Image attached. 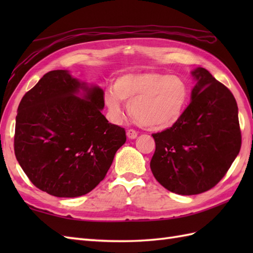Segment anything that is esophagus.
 I'll use <instances>...</instances> for the list:
<instances>
[{
	"label": "esophagus",
	"mask_w": 253,
	"mask_h": 253,
	"mask_svg": "<svg viewBox=\"0 0 253 253\" xmlns=\"http://www.w3.org/2000/svg\"><path fill=\"white\" fill-rule=\"evenodd\" d=\"M126 135L129 139H136L138 137V132L133 129H128L126 131Z\"/></svg>",
	"instance_id": "34e87169"
}]
</instances>
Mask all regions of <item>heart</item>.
<instances>
[{"label": "heart", "mask_w": 253, "mask_h": 253, "mask_svg": "<svg viewBox=\"0 0 253 253\" xmlns=\"http://www.w3.org/2000/svg\"><path fill=\"white\" fill-rule=\"evenodd\" d=\"M188 98L189 89L181 77L154 72L122 75L114 80L113 90L104 92L112 120H121V101H124L129 103L128 112L132 120L151 130L175 125L184 114Z\"/></svg>", "instance_id": "heart-1"}]
</instances>
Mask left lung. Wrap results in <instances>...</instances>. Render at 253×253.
Masks as SVG:
<instances>
[{
	"label": "left lung",
	"instance_id": "obj_1",
	"mask_svg": "<svg viewBox=\"0 0 253 253\" xmlns=\"http://www.w3.org/2000/svg\"><path fill=\"white\" fill-rule=\"evenodd\" d=\"M197 82L180 120L153 133L150 162L161 185L177 195L208 191L227 173L241 147L238 106L233 93L206 68L191 72Z\"/></svg>",
	"mask_w": 253,
	"mask_h": 253
}]
</instances>
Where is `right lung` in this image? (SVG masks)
Returning <instances> with one entry per match:
<instances>
[{
	"mask_svg": "<svg viewBox=\"0 0 253 253\" xmlns=\"http://www.w3.org/2000/svg\"><path fill=\"white\" fill-rule=\"evenodd\" d=\"M103 94L98 85L57 69L23 96L16 116L15 155L40 190L75 198L104 179L126 132L101 113Z\"/></svg>",
	"mask_w": 253,
	"mask_h": 253,
	"instance_id": "add662e5",
	"label": "right lung"
}]
</instances>
